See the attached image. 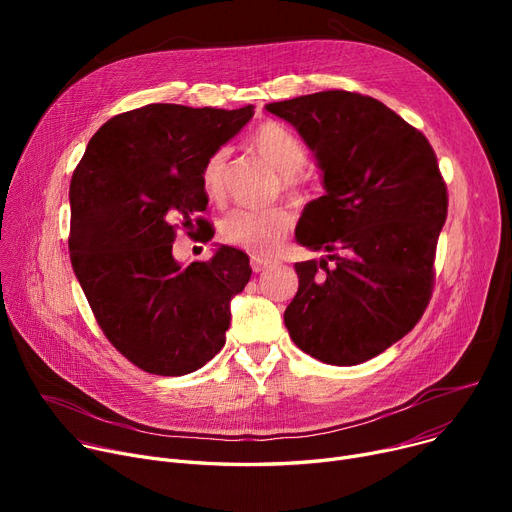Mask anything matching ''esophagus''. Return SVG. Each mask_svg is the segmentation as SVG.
<instances>
[{
    "label": "esophagus",
    "instance_id": "1",
    "mask_svg": "<svg viewBox=\"0 0 512 512\" xmlns=\"http://www.w3.org/2000/svg\"><path fill=\"white\" fill-rule=\"evenodd\" d=\"M276 261L274 259H267V257H257V255H253L251 257V267H253V272H263L265 267H270V265H274Z\"/></svg>",
    "mask_w": 512,
    "mask_h": 512
}]
</instances>
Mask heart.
<instances>
[{
  "instance_id": "b5f03b06",
  "label": "heart",
  "mask_w": 512,
  "mask_h": 512,
  "mask_svg": "<svg viewBox=\"0 0 512 512\" xmlns=\"http://www.w3.org/2000/svg\"><path fill=\"white\" fill-rule=\"evenodd\" d=\"M251 147L282 174L280 184L290 197H301L307 188L303 166L307 151L301 139L280 122L259 124L251 139ZM226 151H213L201 170V188L207 199L222 201L224 197ZM292 224V213L286 205L263 209H232L220 222L224 242L253 255H270L278 249Z\"/></svg>"
}]
</instances>
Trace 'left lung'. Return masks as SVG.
Masks as SVG:
<instances>
[{"mask_svg": "<svg viewBox=\"0 0 512 512\" xmlns=\"http://www.w3.org/2000/svg\"><path fill=\"white\" fill-rule=\"evenodd\" d=\"M299 130L324 172L297 240L328 259L294 263L284 324L301 351L357 365L409 334L432 299L448 191L425 134L369 95L321 91L265 105Z\"/></svg>", "mask_w": 512, "mask_h": 512, "instance_id": "left-lung-1", "label": "left lung"}]
</instances>
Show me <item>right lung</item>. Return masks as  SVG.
Here are the masks:
<instances>
[{"mask_svg":"<svg viewBox=\"0 0 512 512\" xmlns=\"http://www.w3.org/2000/svg\"><path fill=\"white\" fill-rule=\"evenodd\" d=\"M240 110L149 103L107 120L70 180L72 270L105 338L153 375L197 371L222 351L230 299L247 286V253L222 245L182 267L178 230L207 242V157L253 118Z\"/></svg>","mask_w":512,"mask_h":512,"instance_id":"right-lung-1","label":"right lung"}]
</instances>
